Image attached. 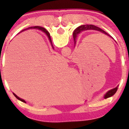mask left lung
<instances>
[{"instance_id": "left-lung-1", "label": "left lung", "mask_w": 129, "mask_h": 129, "mask_svg": "<svg viewBox=\"0 0 129 129\" xmlns=\"http://www.w3.org/2000/svg\"><path fill=\"white\" fill-rule=\"evenodd\" d=\"M95 30L100 31V32H102V33L105 34L107 35V36H110V37H112L111 36H109V35L108 34L107 32H105L104 30H103L101 29V28H99V27H97V26L93 25H83L79 26V27H77V28L75 30V31H74V34H73V36H74V40L75 41V39H76L77 35L78 34H79L80 32H82V30ZM117 88L118 87H116V88H115V89H112V90H110V91H109V92H108L107 93L105 94L104 98L105 99L108 98V97H111V96H112L113 95L115 94V93L117 92Z\"/></svg>"}]
</instances>
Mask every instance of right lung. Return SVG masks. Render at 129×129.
Returning <instances> with one entry per match:
<instances>
[{"instance_id": "1", "label": "right lung", "mask_w": 129, "mask_h": 129, "mask_svg": "<svg viewBox=\"0 0 129 129\" xmlns=\"http://www.w3.org/2000/svg\"><path fill=\"white\" fill-rule=\"evenodd\" d=\"M28 28H37V29H39V30H41L42 31H43V32H45V34H46L47 35V36H48V37H49V40H50V42H52V40H51V38H50V34H49V32H48V31H47L45 29V28H43V27H39V26H35V27H29V28H27V29H28ZM22 30V31H23ZM13 94L14 95V96H15V97H16L17 99H19V101H21L22 102H25V101H24V100H22V99H20L19 98V97H17V96L15 94V93H13Z\"/></svg>"}]
</instances>
